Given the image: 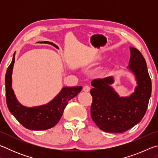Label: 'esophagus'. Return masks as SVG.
Masks as SVG:
<instances>
[{"mask_svg": "<svg viewBox=\"0 0 158 158\" xmlns=\"http://www.w3.org/2000/svg\"><path fill=\"white\" fill-rule=\"evenodd\" d=\"M90 88L89 85H84V89H83V90H84V92H89V90H90Z\"/></svg>", "mask_w": 158, "mask_h": 158, "instance_id": "obj_1", "label": "esophagus"}]
</instances>
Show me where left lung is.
<instances>
[{
  "mask_svg": "<svg viewBox=\"0 0 158 158\" xmlns=\"http://www.w3.org/2000/svg\"><path fill=\"white\" fill-rule=\"evenodd\" d=\"M130 50L127 69L137 82L133 93L120 96L111 85L114 82L113 76L91 81L90 116L98 127L106 132L122 133L130 129L141 121L148 108L152 84L146 60L136 48L130 47Z\"/></svg>",
  "mask_w": 158,
  "mask_h": 158,
  "instance_id": "left-lung-1",
  "label": "left lung"
}]
</instances>
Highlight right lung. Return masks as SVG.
<instances>
[{
    "mask_svg": "<svg viewBox=\"0 0 158 158\" xmlns=\"http://www.w3.org/2000/svg\"><path fill=\"white\" fill-rule=\"evenodd\" d=\"M40 43L49 44L59 49L53 42L44 41ZM15 54V52L5 79L6 102L10 113L23 127L28 130H44L53 127L59 121L68 102L81 92L82 86H64L53 100L45 105L32 107L21 105L12 89V71Z\"/></svg>",
    "mask_w": 158,
    "mask_h": 158,
    "instance_id": "1",
    "label": "right lung"
}]
</instances>
